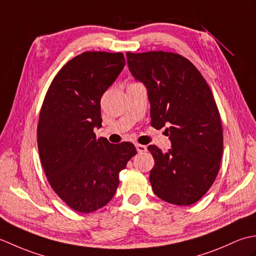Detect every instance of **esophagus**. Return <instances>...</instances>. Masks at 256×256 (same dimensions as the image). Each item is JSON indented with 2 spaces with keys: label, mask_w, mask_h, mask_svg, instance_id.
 I'll return each instance as SVG.
<instances>
[{
  "label": "esophagus",
  "mask_w": 256,
  "mask_h": 256,
  "mask_svg": "<svg viewBox=\"0 0 256 256\" xmlns=\"http://www.w3.org/2000/svg\"><path fill=\"white\" fill-rule=\"evenodd\" d=\"M135 148H136V150L138 153H144V152L148 150V148H146L145 145H140V144H136L135 145Z\"/></svg>",
  "instance_id": "esophagus-1"
}]
</instances>
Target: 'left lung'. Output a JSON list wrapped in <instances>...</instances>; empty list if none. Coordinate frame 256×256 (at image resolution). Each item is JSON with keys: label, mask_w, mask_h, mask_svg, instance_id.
I'll use <instances>...</instances> for the list:
<instances>
[{"label": "left lung", "mask_w": 256, "mask_h": 256, "mask_svg": "<svg viewBox=\"0 0 256 256\" xmlns=\"http://www.w3.org/2000/svg\"><path fill=\"white\" fill-rule=\"evenodd\" d=\"M128 69L142 82L150 104V125L165 128L172 148L150 145L155 165L154 194L189 206L208 192L218 175L224 150L221 118L202 76L188 59L174 52H126Z\"/></svg>", "instance_id": "8db88e82"}]
</instances>
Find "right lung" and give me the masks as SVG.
Wrapping results in <instances>:
<instances>
[{
	"mask_svg": "<svg viewBox=\"0 0 256 256\" xmlns=\"http://www.w3.org/2000/svg\"><path fill=\"white\" fill-rule=\"evenodd\" d=\"M125 66L123 54L86 52L69 60L48 89L37 126L42 168L70 208L89 214L116 194L118 174L138 153L130 142L96 138L101 96Z\"/></svg>",
	"mask_w": 256,
	"mask_h": 256,
	"instance_id": "1",
	"label": "right lung"
}]
</instances>
